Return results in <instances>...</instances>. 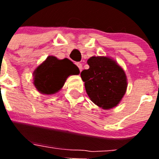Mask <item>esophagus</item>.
<instances>
[{"mask_svg":"<svg viewBox=\"0 0 159 159\" xmlns=\"http://www.w3.org/2000/svg\"><path fill=\"white\" fill-rule=\"evenodd\" d=\"M76 65H77V67H79V69H80V71H82V69H83V65H82V64H80V63H76Z\"/></svg>","mask_w":159,"mask_h":159,"instance_id":"esophagus-1","label":"esophagus"}]
</instances>
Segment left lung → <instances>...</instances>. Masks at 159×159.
<instances>
[{"mask_svg":"<svg viewBox=\"0 0 159 159\" xmlns=\"http://www.w3.org/2000/svg\"><path fill=\"white\" fill-rule=\"evenodd\" d=\"M88 64L89 68L84 70L80 75L91 100L105 110L117 106L127 88L123 68L107 57H92Z\"/></svg>","mask_w":159,"mask_h":159,"instance_id":"8db88e82","label":"left lung"}]
</instances>
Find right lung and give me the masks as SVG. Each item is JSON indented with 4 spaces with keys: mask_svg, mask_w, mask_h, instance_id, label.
<instances>
[{
    "mask_svg": "<svg viewBox=\"0 0 159 159\" xmlns=\"http://www.w3.org/2000/svg\"><path fill=\"white\" fill-rule=\"evenodd\" d=\"M80 70L71 60L48 57L33 72V84L39 92L45 95L57 93L69 75H79Z\"/></svg>",
    "mask_w": 159,
    "mask_h": 159,
    "instance_id": "1",
    "label": "right lung"
}]
</instances>
